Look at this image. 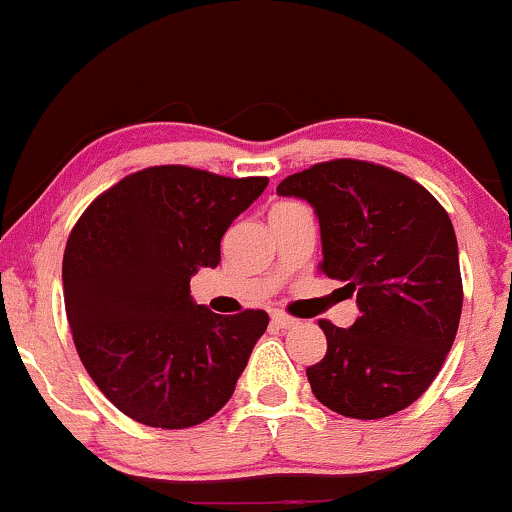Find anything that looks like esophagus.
I'll use <instances>...</instances> for the list:
<instances>
[{
	"label": "esophagus",
	"instance_id": "1",
	"mask_svg": "<svg viewBox=\"0 0 512 512\" xmlns=\"http://www.w3.org/2000/svg\"><path fill=\"white\" fill-rule=\"evenodd\" d=\"M272 322H274L276 327H279V330H291V327L298 325L296 317H291V315H286V313H279V310H276V313L272 315Z\"/></svg>",
	"mask_w": 512,
	"mask_h": 512
}]
</instances>
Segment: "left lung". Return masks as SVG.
Returning a JSON list of instances; mask_svg holds the SVG:
<instances>
[{"instance_id":"8db88e82","label":"left lung","mask_w":512,"mask_h":512,"mask_svg":"<svg viewBox=\"0 0 512 512\" xmlns=\"http://www.w3.org/2000/svg\"><path fill=\"white\" fill-rule=\"evenodd\" d=\"M320 221L330 279L356 296L349 330L320 320L327 354L305 370L313 395L351 419H383L436 380L462 315L457 238L448 211L407 175L366 161L317 163L279 182Z\"/></svg>"}]
</instances>
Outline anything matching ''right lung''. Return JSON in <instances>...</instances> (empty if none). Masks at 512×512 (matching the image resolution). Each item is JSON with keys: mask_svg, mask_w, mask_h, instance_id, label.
<instances>
[{"mask_svg": "<svg viewBox=\"0 0 512 512\" xmlns=\"http://www.w3.org/2000/svg\"><path fill=\"white\" fill-rule=\"evenodd\" d=\"M267 182L144 168L76 221L62 262L67 320L93 383L129 419L190 428L231 399L269 315L211 313L190 279L221 262L223 233Z\"/></svg>", "mask_w": 512, "mask_h": 512, "instance_id": "add662e5", "label": "right lung"}]
</instances>
